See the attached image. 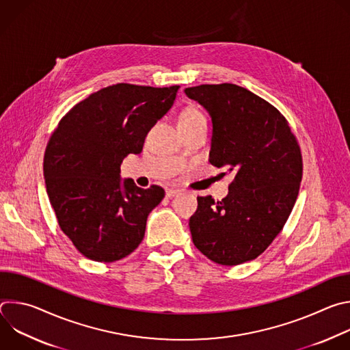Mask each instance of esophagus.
Segmentation results:
<instances>
[{
  "mask_svg": "<svg viewBox=\"0 0 350 350\" xmlns=\"http://www.w3.org/2000/svg\"><path fill=\"white\" fill-rule=\"evenodd\" d=\"M180 193H181L180 189H173V188L166 191V196H167V198H174V196H177V195H180Z\"/></svg>",
  "mask_w": 350,
  "mask_h": 350,
  "instance_id": "1",
  "label": "esophagus"
}]
</instances>
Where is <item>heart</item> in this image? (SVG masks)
<instances>
[{
    "mask_svg": "<svg viewBox=\"0 0 350 350\" xmlns=\"http://www.w3.org/2000/svg\"><path fill=\"white\" fill-rule=\"evenodd\" d=\"M195 120H206L205 115L198 108L185 109L180 118V122H195Z\"/></svg>",
    "mask_w": 350,
    "mask_h": 350,
    "instance_id": "obj_1",
    "label": "heart"
}]
</instances>
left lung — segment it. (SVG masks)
Listing matches in <instances>:
<instances>
[{
  "label": "left lung",
  "mask_w": 350,
  "mask_h": 350,
  "mask_svg": "<svg viewBox=\"0 0 350 350\" xmlns=\"http://www.w3.org/2000/svg\"><path fill=\"white\" fill-rule=\"evenodd\" d=\"M184 92L212 119L209 162L235 173L220 202L198 198L189 219L193 245L223 266L254 260L280 234L296 202L301 149L285 118L243 87L202 84Z\"/></svg>",
  "instance_id": "1"
}]
</instances>
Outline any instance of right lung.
Listing matches in <instances>:
<instances>
[{
	"label": "right lung",
	"mask_w": 350,
	"mask_h": 350,
	"mask_svg": "<svg viewBox=\"0 0 350 350\" xmlns=\"http://www.w3.org/2000/svg\"><path fill=\"white\" fill-rule=\"evenodd\" d=\"M178 88L105 87L75 105L49 138L46 193L61 230L85 258L111 263L141 243L148 215L165 191L122 180L120 165L142 151L148 131L173 107Z\"/></svg>",
	"instance_id": "right-lung-1"
}]
</instances>
